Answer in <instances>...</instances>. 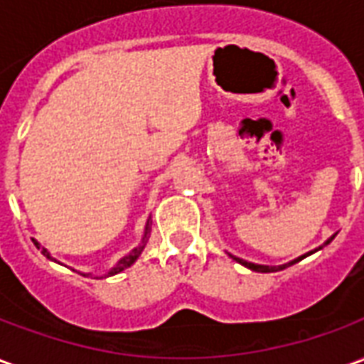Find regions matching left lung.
<instances>
[{
	"label": "left lung",
	"instance_id": "left-lung-1",
	"mask_svg": "<svg viewBox=\"0 0 364 364\" xmlns=\"http://www.w3.org/2000/svg\"><path fill=\"white\" fill-rule=\"evenodd\" d=\"M331 240H333V237H331ZM331 240H328L326 244H329ZM304 257H306V255H302V257H298V259L290 261V263H287V265H281V267H269V265H255V263H250V261L240 259V257H234V259H236L237 263H242L244 267L252 269V271H257V273H273V271H281V269L289 267V265H294V263H298V261H300V259H304Z\"/></svg>",
	"mask_w": 364,
	"mask_h": 364
}]
</instances>
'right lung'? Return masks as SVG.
Instances as JSON below:
<instances>
[{
	"instance_id": "1",
	"label": "right lung",
	"mask_w": 364,
	"mask_h": 364,
	"mask_svg": "<svg viewBox=\"0 0 364 364\" xmlns=\"http://www.w3.org/2000/svg\"><path fill=\"white\" fill-rule=\"evenodd\" d=\"M150 224H151V222H148V224H146V234H144L142 244L138 245V247H134V250H132V253H128L127 257H122V259L119 261V265H117V267L112 269V271H111V273H109V274H117V273H120V271H124V269L130 267V265H132V263H134V261L138 259V255L142 253L144 245H146V242H148V234H150V230H151V228H150ZM43 255H46V257L50 259V253L46 252L44 247H43Z\"/></svg>"
}]
</instances>
